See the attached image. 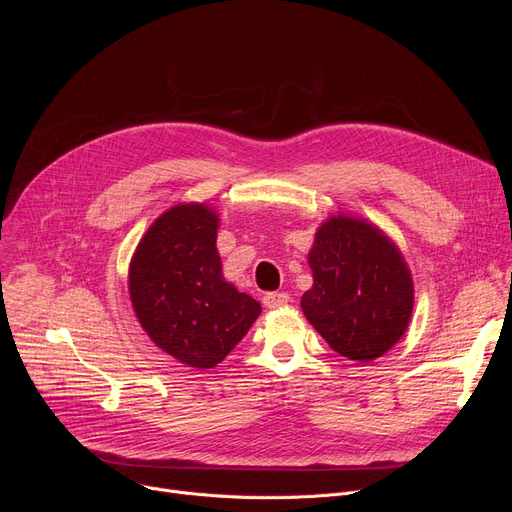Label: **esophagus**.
Wrapping results in <instances>:
<instances>
[{
  "label": "esophagus",
  "instance_id": "34e87169",
  "mask_svg": "<svg viewBox=\"0 0 512 512\" xmlns=\"http://www.w3.org/2000/svg\"><path fill=\"white\" fill-rule=\"evenodd\" d=\"M290 294L288 292H267L263 297V305L267 309H280L284 305H288Z\"/></svg>",
  "mask_w": 512,
  "mask_h": 512
}]
</instances>
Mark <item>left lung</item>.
Returning a JSON list of instances; mask_svg holds the SVG:
<instances>
[{"mask_svg": "<svg viewBox=\"0 0 512 512\" xmlns=\"http://www.w3.org/2000/svg\"><path fill=\"white\" fill-rule=\"evenodd\" d=\"M313 286L301 307L348 361L369 363L407 332L415 290L396 242L375 224L338 213L321 222L307 255Z\"/></svg>", "mask_w": 512, "mask_h": 512, "instance_id": "left-lung-1", "label": "left lung"}]
</instances>
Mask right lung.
Returning a JSON list of instances; mask_svg holds the SVG:
<instances>
[{"mask_svg": "<svg viewBox=\"0 0 512 512\" xmlns=\"http://www.w3.org/2000/svg\"><path fill=\"white\" fill-rule=\"evenodd\" d=\"M218 226L207 203H178L149 226L128 265L141 328L161 351L195 369L222 363L261 313L253 297L224 278Z\"/></svg>", "mask_w": 512, "mask_h": 512, "instance_id": "1", "label": "right lung"}]
</instances>
